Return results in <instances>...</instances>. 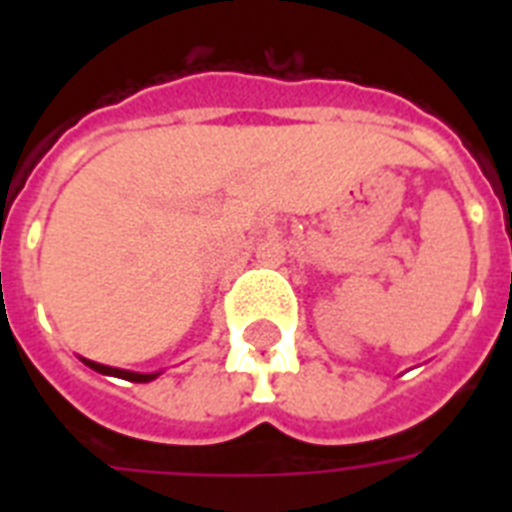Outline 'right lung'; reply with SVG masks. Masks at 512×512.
<instances>
[{"label": "right lung", "mask_w": 512, "mask_h": 512, "mask_svg": "<svg viewBox=\"0 0 512 512\" xmlns=\"http://www.w3.org/2000/svg\"><path fill=\"white\" fill-rule=\"evenodd\" d=\"M84 364L95 369L100 374H111V377H122V380H130V382H151L159 377V372L154 374H140V372H127V369H116V366H106V364H98V361H90V358H82Z\"/></svg>", "instance_id": "1"}]
</instances>
